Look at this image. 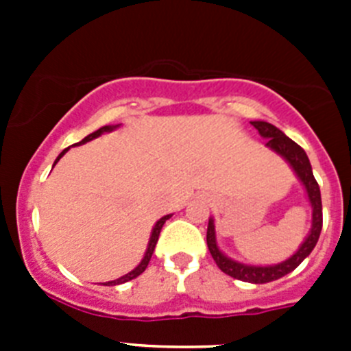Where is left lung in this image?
I'll list each match as a JSON object with an SVG mask.
<instances>
[{"instance_id": "8db88e82", "label": "left lung", "mask_w": 351, "mask_h": 351, "mask_svg": "<svg viewBox=\"0 0 351 351\" xmlns=\"http://www.w3.org/2000/svg\"><path fill=\"white\" fill-rule=\"evenodd\" d=\"M251 125L258 130V133L263 138H267V147L272 149L274 153H278L280 156H283L285 160L290 163V167L293 169L295 176L299 178V181L302 182V186L306 188V193H308V200L311 204L313 209V221H311V230H309L308 237L300 244L299 250L293 253L288 260L281 263H276V265H247V263L235 262V260L228 258L226 255H223L219 251L218 243H216V232H214V219H209V225H207V247H209L210 255H213L214 262L221 269L225 274L232 276L234 280L246 281V283H269V281L280 280L283 276H287L288 272H291L293 269H297L302 263V260L306 256H309V253L313 251V247L318 243V237H320L322 232V195H320V186L316 182L315 176H313L311 163H309V158L306 154L302 147L299 144L288 138L280 128H276L271 123H265V121H251Z\"/></svg>"}]
</instances>
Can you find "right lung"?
<instances>
[{
    "label": "right lung",
    "mask_w": 351,
    "mask_h": 351,
    "mask_svg": "<svg viewBox=\"0 0 351 351\" xmlns=\"http://www.w3.org/2000/svg\"><path fill=\"white\" fill-rule=\"evenodd\" d=\"M117 126L119 125H116V126H101L100 130H96V132H93V133H89L88 137L86 138H82V141L79 142V144H86V142H89V141H93V138H96V137H100L101 133H105V132H112V130H116ZM77 145V144H75ZM68 149L70 147H66L63 151V153L60 154V156L56 158V161H54V165L56 163H58V161H60V158L63 156L64 153H66ZM169 218H172V214H167V216H163V218H160L156 221V225L153 226V232H151V237H149V244H147V250H145V255H144V258L141 260V263H138L137 267L133 269L132 272H128V274H125V276H121V278H117V280H114V281H107V283H104L105 287H116V285H123V283H126V281H132V280H135V278H137V276H141L142 272L145 271V267H147V263H149V260H151V256H153V251H154V247H156V243H158V237H160V232H161V226L165 225V221Z\"/></svg>",
    "instance_id": "1"
}]
</instances>
